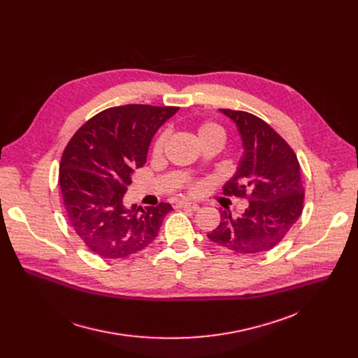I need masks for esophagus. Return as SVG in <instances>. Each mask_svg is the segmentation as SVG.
Instances as JSON below:
<instances>
[{
  "instance_id": "esophagus-1",
  "label": "esophagus",
  "mask_w": 358,
  "mask_h": 358,
  "mask_svg": "<svg viewBox=\"0 0 358 358\" xmlns=\"http://www.w3.org/2000/svg\"><path fill=\"white\" fill-rule=\"evenodd\" d=\"M178 208H185V210H191V211H198L199 206L195 202H189V201H178L177 202Z\"/></svg>"
}]
</instances>
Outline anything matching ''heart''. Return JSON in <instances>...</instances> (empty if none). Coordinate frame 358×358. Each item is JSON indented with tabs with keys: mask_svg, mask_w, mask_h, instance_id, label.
<instances>
[{
	"mask_svg": "<svg viewBox=\"0 0 358 358\" xmlns=\"http://www.w3.org/2000/svg\"><path fill=\"white\" fill-rule=\"evenodd\" d=\"M196 134H198L199 141L208 140V138H218V140H221V141L225 140V130H224V127H222L221 124L215 123V122H206V123H202V124L198 127ZM167 138H169V133H167L166 130L162 131V133L156 137L155 143H152V152H155V155H162V151L164 150V145H166V143H167ZM189 188H191V189H195L196 185H195V184H191Z\"/></svg>",
	"mask_w": 358,
	"mask_h": 358,
	"instance_id": "heart-1",
	"label": "heart"
}]
</instances>
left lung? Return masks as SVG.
Wrapping results in <instances>:
<instances>
[{
    "label": "left lung",
    "instance_id": "obj_1",
    "mask_svg": "<svg viewBox=\"0 0 358 358\" xmlns=\"http://www.w3.org/2000/svg\"><path fill=\"white\" fill-rule=\"evenodd\" d=\"M242 137L238 171L222 191L248 199L239 217L221 213L220 225L208 238L236 253H259L276 246L303 211L304 188L293 148L265 120L248 112L221 109Z\"/></svg>",
    "mask_w": 358,
    "mask_h": 358
}]
</instances>
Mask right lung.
<instances>
[{
  "label": "right lung",
  "instance_id": "1",
  "mask_svg": "<svg viewBox=\"0 0 358 358\" xmlns=\"http://www.w3.org/2000/svg\"><path fill=\"white\" fill-rule=\"evenodd\" d=\"M180 108L126 105L89 119L66 144L59 164V185L71 227L96 255L126 258L156 239L173 210L126 208L123 195L134 169L144 166L152 136Z\"/></svg>",
  "mask_w": 358,
  "mask_h": 358
}]
</instances>
